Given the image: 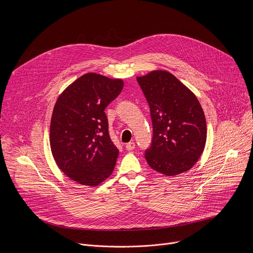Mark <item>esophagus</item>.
Here are the masks:
<instances>
[{
  "label": "esophagus",
  "mask_w": 253,
  "mask_h": 253,
  "mask_svg": "<svg viewBox=\"0 0 253 253\" xmlns=\"http://www.w3.org/2000/svg\"><path fill=\"white\" fill-rule=\"evenodd\" d=\"M134 148H135V143H134V142H129V143L126 144V149H127V150L131 151V150H133Z\"/></svg>",
  "instance_id": "obj_1"
}]
</instances>
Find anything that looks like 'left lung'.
I'll use <instances>...</instances> for the list:
<instances>
[{"label": "left lung", "mask_w": 253, "mask_h": 253, "mask_svg": "<svg viewBox=\"0 0 253 253\" xmlns=\"http://www.w3.org/2000/svg\"><path fill=\"white\" fill-rule=\"evenodd\" d=\"M149 105L153 136L145 150L149 166L167 176L189 170L206 142V120L196 96L166 71L137 77Z\"/></svg>", "instance_id": "1"}]
</instances>
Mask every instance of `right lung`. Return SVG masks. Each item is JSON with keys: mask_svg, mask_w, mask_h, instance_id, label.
<instances>
[{"mask_svg": "<svg viewBox=\"0 0 253 253\" xmlns=\"http://www.w3.org/2000/svg\"><path fill=\"white\" fill-rule=\"evenodd\" d=\"M123 81L88 73L58 98L50 144L59 168L72 180L96 186L114 170L119 150L111 140L105 113L122 91Z\"/></svg>", "mask_w": 253, "mask_h": 253, "instance_id": "right-lung-1", "label": "right lung"}]
</instances>
